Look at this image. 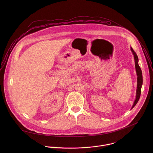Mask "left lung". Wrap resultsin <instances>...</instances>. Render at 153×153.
<instances>
[{
  "label": "left lung",
  "instance_id": "8db88e82",
  "mask_svg": "<svg viewBox=\"0 0 153 153\" xmlns=\"http://www.w3.org/2000/svg\"><path fill=\"white\" fill-rule=\"evenodd\" d=\"M131 51H132V53L134 55V61H135V68H136V73H137V90H136V97L135 101L133 103V105L131 108V109H133L135 106V105L137 104V103L138 102V101L140 99V97L141 88H142V83H143V78H142V70H141V68L139 67V63H138L139 59H138L137 55L136 54L135 51H134L133 49L131 47Z\"/></svg>",
  "mask_w": 153,
  "mask_h": 153
}]
</instances>
